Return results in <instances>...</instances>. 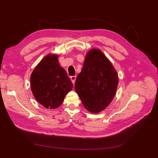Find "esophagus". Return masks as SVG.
I'll return each instance as SVG.
<instances>
[{
	"instance_id": "obj_1",
	"label": "esophagus",
	"mask_w": 158,
	"mask_h": 158,
	"mask_svg": "<svg viewBox=\"0 0 158 158\" xmlns=\"http://www.w3.org/2000/svg\"><path fill=\"white\" fill-rule=\"evenodd\" d=\"M76 78H77V76H76V75H75V76H71V77H70V79H71V81H72V82H73V84H75V82Z\"/></svg>"
}]
</instances>
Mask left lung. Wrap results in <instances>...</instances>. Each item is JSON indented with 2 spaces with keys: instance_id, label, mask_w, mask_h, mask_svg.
<instances>
[{
  "instance_id": "obj_1",
  "label": "left lung",
  "mask_w": 158,
  "mask_h": 158,
  "mask_svg": "<svg viewBox=\"0 0 158 158\" xmlns=\"http://www.w3.org/2000/svg\"><path fill=\"white\" fill-rule=\"evenodd\" d=\"M117 85L118 75L108 58L98 49L89 51L75 85L85 108L92 113L102 111L112 101Z\"/></svg>"
}]
</instances>
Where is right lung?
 Segmentation results:
<instances>
[{
  "label": "right lung",
  "mask_w": 158,
  "mask_h": 158,
  "mask_svg": "<svg viewBox=\"0 0 158 158\" xmlns=\"http://www.w3.org/2000/svg\"><path fill=\"white\" fill-rule=\"evenodd\" d=\"M58 56H46L33 70L31 86L37 101L47 109H56L73 88L65 70L60 66Z\"/></svg>",
  "instance_id": "add662e5"
}]
</instances>
